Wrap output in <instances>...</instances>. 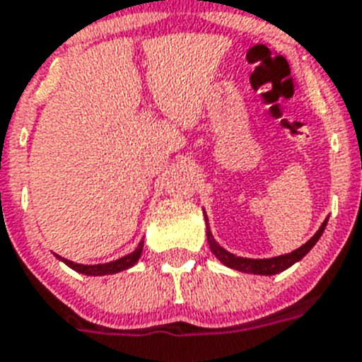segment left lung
Listing matches in <instances>:
<instances>
[{
  "label": "left lung",
  "mask_w": 362,
  "mask_h": 362,
  "mask_svg": "<svg viewBox=\"0 0 362 362\" xmlns=\"http://www.w3.org/2000/svg\"><path fill=\"white\" fill-rule=\"evenodd\" d=\"M204 218H206L207 242H209V250H211L213 255H215L220 262L224 264V266H228V268L237 269V272L242 273H253V275H276V273L291 268L295 262H298L303 257H306L308 253H310V250L315 246L317 240L320 238V235L325 233V228L326 224H328V216H326L325 222H322L320 228L317 229V233L313 235L306 244H303L300 247L293 250L291 253H286V255L279 257H269V259H247V257H237L235 253H231V251H228L226 247L220 246L218 242L215 240V237H213L206 213H204Z\"/></svg>",
  "instance_id": "obj_1"
}]
</instances>
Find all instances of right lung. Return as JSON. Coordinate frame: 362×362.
Returning a JSON list of instances; mask_svg holds the SVG:
<instances>
[{
	"label": "right lung",
	"mask_w": 362,
	"mask_h": 362,
	"mask_svg": "<svg viewBox=\"0 0 362 362\" xmlns=\"http://www.w3.org/2000/svg\"><path fill=\"white\" fill-rule=\"evenodd\" d=\"M142 250H144V238L140 240V244L136 246V250L131 251L129 255L122 257V259H116L111 260V262H103V264H78V262H72V260L64 259V257L56 255L54 257L58 260H62L64 264H67L69 268L74 269V272L81 273V275H89V276H102V275H112V273H120L124 269L133 268L134 264L140 260L142 257Z\"/></svg>",
	"instance_id": "obj_1"
}]
</instances>
